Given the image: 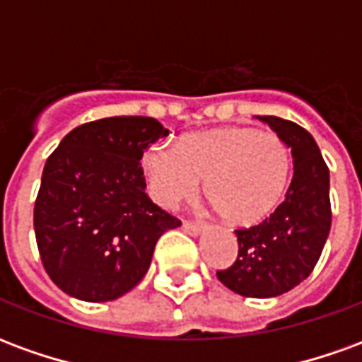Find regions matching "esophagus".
Instances as JSON below:
<instances>
[{"label": "esophagus", "mask_w": 362, "mask_h": 362, "mask_svg": "<svg viewBox=\"0 0 362 362\" xmlns=\"http://www.w3.org/2000/svg\"><path fill=\"white\" fill-rule=\"evenodd\" d=\"M182 228H184L188 235L196 236L204 230V225H199V223H192V221H184V223H182Z\"/></svg>", "instance_id": "esophagus-1"}]
</instances>
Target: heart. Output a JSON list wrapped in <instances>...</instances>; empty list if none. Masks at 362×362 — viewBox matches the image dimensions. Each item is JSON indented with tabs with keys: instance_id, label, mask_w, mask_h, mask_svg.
<instances>
[{
	"instance_id": "b5f03b06",
	"label": "heart",
	"mask_w": 362,
	"mask_h": 362,
	"mask_svg": "<svg viewBox=\"0 0 362 362\" xmlns=\"http://www.w3.org/2000/svg\"><path fill=\"white\" fill-rule=\"evenodd\" d=\"M151 197L176 207L204 180L207 202L235 227H250L275 211L287 192L291 151L273 132L230 126L182 135L176 147L155 143L143 153Z\"/></svg>"
}]
</instances>
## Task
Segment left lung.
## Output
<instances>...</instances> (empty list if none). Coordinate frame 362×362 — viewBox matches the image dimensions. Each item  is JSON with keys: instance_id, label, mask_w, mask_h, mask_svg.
Returning a JSON list of instances; mask_svg holds the SVG:
<instances>
[{"instance_id": "8db88e82", "label": "left lung", "mask_w": 362, "mask_h": 362, "mask_svg": "<svg viewBox=\"0 0 362 362\" xmlns=\"http://www.w3.org/2000/svg\"><path fill=\"white\" fill-rule=\"evenodd\" d=\"M293 153V180L285 202L250 228H236L238 256L217 272L219 281L243 296L269 298L296 287L312 273L332 227L329 170L318 145L295 122L262 116Z\"/></svg>"}]
</instances>
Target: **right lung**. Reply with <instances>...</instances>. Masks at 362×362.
<instances>
[{
	"label": "right lung",
	"instance_id": "obj_1",
	"mask_svg": "<svg viewBox=\"0 0 362 362\" xmlns=\"http://www.w3.org/2000/svg\"><path fill=\"white\" fill-rule=\"evenodd\" d=\"M168 129L147 116L75 127L44 165L35 235L50 279L87 303L126 295L143 279L163 233L180 221L145 194L141 157Z\"/></svg>",
	"mask_w": 362,
	"mask_h": 362
}]
</instances>
